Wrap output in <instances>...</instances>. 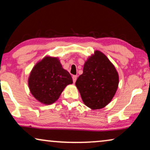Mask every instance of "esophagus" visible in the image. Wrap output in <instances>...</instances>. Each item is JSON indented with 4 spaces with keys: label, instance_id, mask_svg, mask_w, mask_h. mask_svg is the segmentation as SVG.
<instances>
[{
    "label": "esophagus",
    "instance_id": "34e87169",
    "mask_svg": "<svg viewBox=\"0 0 150 150\" xmlns=\"http://www.w3.org/2000/svg\"><path fill=\"white\" fill-rule=\"evenodd\" d=\"M76 79H77V76H72V80H73V82H74V83H75L76 82Z\"/></svg>",
    "mask_w": 150,
    "mask_h": 150
}]
</instances>
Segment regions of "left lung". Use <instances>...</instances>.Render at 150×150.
Listing matches in <instances>:
<instances>
[{"label":"left lung","instance_id":"obj_1","mask_svg":"<svg viewBox=\"0 0 150 150\" xmlns=\"http://www.w3.org/2000/svg\"><path fill=\"white\" fill-rule=\"evenodd\" d=\"M86 106L93 110L106 106L113 98L119 85L115 67L99 50L85 63L83 74L75 83Z\"/></svg>","mask_w":150,"mask_h":150}]
</instances>
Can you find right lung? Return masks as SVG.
<instances>
[{
    "mask_svg": "<svg viewBox=\"0 0 150 150\" xmlns=\"http://www.w3.org/2000/svg\"><path fill=\"white\" fill-rule=\"evenodd\" d=\"M72 83L71 75L63 68L56 57H46L39 61L28 78L30 93L36 100L44 104L56 102L65 87Z\"/></svg>",
    "mask_w": 150,
    "mask_h": 150,
    "instance_id": "1",
    "label": "right lung"
}]
</instances>
